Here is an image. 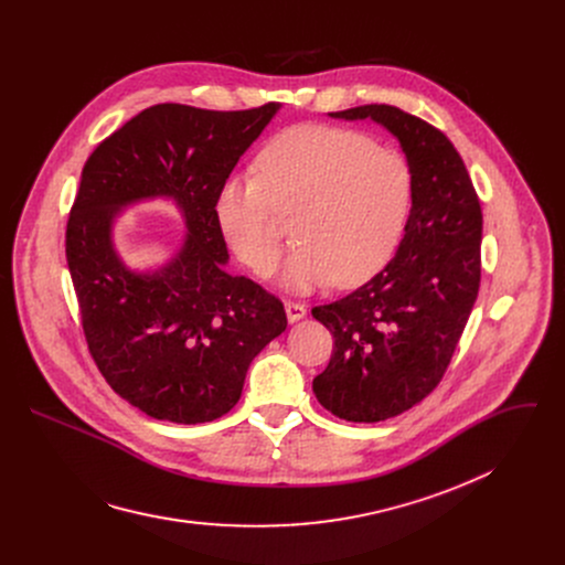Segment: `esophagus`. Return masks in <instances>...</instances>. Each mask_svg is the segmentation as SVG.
Segmentation results:
<instances>
[{"mask_svg": "<svg viewBox=\"0 0 565 565\" xmlns=\"http://www.w3.org/2000/svg\"><path fill=\"white\" fill-rule=\"evenodd\" d=\"M286 315H288V321H299L306 317V306L299 303V301H286Z\"/></svg>", "mask_w": 565, "mask_h": 565, "instance_id": "34e87169", "label": "esophagus"}]
</instances>
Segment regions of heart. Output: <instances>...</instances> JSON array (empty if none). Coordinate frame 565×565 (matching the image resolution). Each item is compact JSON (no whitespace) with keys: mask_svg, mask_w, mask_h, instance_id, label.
<instances>
[{"mask_svg":"<svg viewBox=\"0 0 565 565\" xmlns=\"http://www.w3.org/2000/svg\"><path fill=\"white\" fill-rule=\"evenodd\" d=\"M412 203V177L399 153L358 134L301 125L257 158V179H227L216 218L232 250L257 275L281 255L277 214H290L297 246L284 281L292 290L366 281L391 257Z\"/></svg>","mask_w":565,"mask_h":565,"instance_id":"heart-1","label":"heart"}]
</instances>
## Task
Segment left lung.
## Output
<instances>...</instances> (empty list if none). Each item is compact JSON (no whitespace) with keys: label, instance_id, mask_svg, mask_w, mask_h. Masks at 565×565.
Returning <instances> with one entry per match:
<instances>
[{"label":"left lung","instance_id":"obj_1","mask_svg":"<svg viewBox=\"0 0 565 565\" xmlns=\"http://www.w3.org/2000/svg\"><path fill=\"white\" fill-rule=\"evenodd\" d=\"M331 116L386 127L412 174L395 257L358 290L312 308L335 340L312 380L319 405L349 423H380L425 399L451 362L478 297L482 212L460 153L434 125L391 105Z\"/></svg>","mask_w":565,"mask_h":565}]
</instances>
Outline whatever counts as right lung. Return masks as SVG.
Masks as SVG:
<instances>
[{"label":"right lung","instance_id":"obj_1","mask_svg":"<svg viewBox=\"0 0 565 565\" xmlns=\"http://www.w3.org/2000/svg\"><path fill=\"white\" fill-rule=\"evenodd\" d=\"M279 105L210 111L153 105L87 158L66 223V262L89 353L109 386L156 420L212 423L241 397L250 362L286 331L284 303L227 273L216 194ZM172 198L189 236L156 274L117 257L110 225L142 198Z\"/></svg>","mask_w":565,"mask_h":565}]
</instances>
